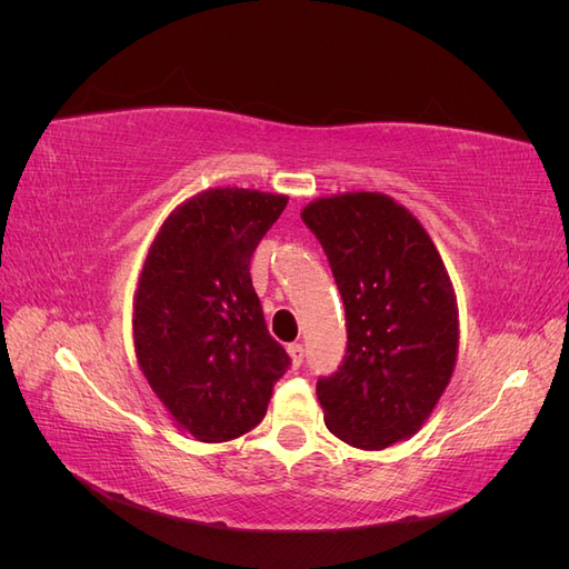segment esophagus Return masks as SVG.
<instances>
[{
    "label": "esophagus",
    "mask_w": 569,
    "mask_h": 569,
    "mask_svg": "<svg viewBox=\"0 0 569 569\" xmlns=\"http://www.w3.org/2000/svg\"><path fill=\"white\" fill-rule=\"evenodd\" d=\"M287 351H289V358H291V366L299 368L303 363V347H301V343H289Z\"/></svg>",
    "instance_id": "esophagus-1"
}]
</instances>
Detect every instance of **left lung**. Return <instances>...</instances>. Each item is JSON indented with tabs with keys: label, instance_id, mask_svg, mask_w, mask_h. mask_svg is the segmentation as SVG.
<instances>
[{
	"label": "left lung",
	"instance_id": "8db88e82",
	"mask_svg": "<svg viewBox=\"0 0 569 569\" xmlns=\"http://www.w3.org/2000/svg\"><path fill=\"white\" fill-rule=\"evenodd\" d=\"M301 218L327 253L347 311V356L316 389L325 425L356 449H389L418 432L451 382V278L420 220L387 194L322 197Z\"/></svg>",
	"mask_w": 569,
	"mask_h": 569
}]
</instances>
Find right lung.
<instances>
[{
  "label": "right lung",
  "instance_id": "right-lung-1",
  "mask_svg": "<svg viewBox=\"0 0 569 569\" xmlns=\"http://www.w3.org/2000/svg\"><path fill=\"white\" fill-rule=\"evenodd\" d=\"M287 201L206 189L163 220L147 251L132 303L134 356L168 416L199 441L247 435L289 368L249 274Z\"/></svg>",
  "mask_w": 569,
  "mask_h": 569
}]
</instances>
